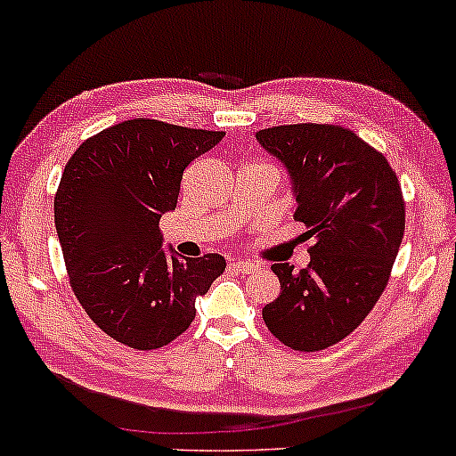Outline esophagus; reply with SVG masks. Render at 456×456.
<instances>
[{"label":"esophagus","mask_w":456,"mask_h":456,"mask_svg":"<svg viewBox=\"0 0 456 456\" xmlns=\"http://www.w3.org/2000/svg\"><path fill=\"white\" fill-rule=\"evenodd\" d=\"M230 268H232V271H237V273L249 274V273L257 271V264L247 262V260H232V262H230Z\"/></svg>","instance_id":"1"}]
</instances>
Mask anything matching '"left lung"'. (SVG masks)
Instances as JSON below:
<instances>
[{
	"label": "left lung",
	"instance_id": "8db88e82",
	"mask_svg": "<svg viewBox=\"0 0 456 456\" xmlns=\"http://www.w3.org/2000/svg\"><path fill=\"white\" fill-rule=\"evenodd\" d=\"M256 139L288 171L294 217L314 239L308 268L273 266L281 294L264 323L296 351H322L357 330L387 288L406 228L402 188L385 156L342 126H273Z\"/></svg>",
	"mask_w": 456,
	"mask_h": 456
}]
</instances>
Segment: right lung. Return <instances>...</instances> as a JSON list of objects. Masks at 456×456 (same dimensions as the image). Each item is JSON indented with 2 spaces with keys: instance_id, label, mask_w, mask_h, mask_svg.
<instances>
[{
  "instance_id": "1",
  "label": "right lung",
  "mask_w": 456,
  "mask_h": 456,
  "mask_svg": "<svg viewBox=\"0 0 456 456\" xmlns=\"http://www.w3.org/2000/svg\"><path fill=\"white\" fill-rule=\"evenodd\" d=\"M224 139L159 120H126L73 151L54 199L69 283L88 317L122 345L150 351L194 322L196 297L226 271L219 254L182 257L159 222L175 211L183 168Z\"/></svg>"
}]
</instances>
